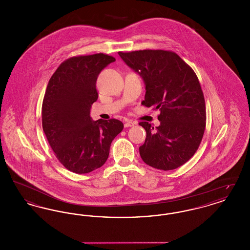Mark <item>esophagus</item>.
<instances>
[{"mask_svg": "<svg viewBox=\"0 0 250 250\" xmlns=\"http://www.w3.org/2000/svg\"><path fill=\"white\" fill-rule=\"evenodd\" d=\"M134 125H135V123L129 120V121H127V122L125 123V127H130V126H133Z\"/></svg>", "mask_w": 250, "mask_h": 250, "instance_id": "1", "label": "esophagus"}]
</instances>
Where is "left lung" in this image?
Masks as SVG:
<instances>
[{
	"label": "left lung",
	"mask_w": 250,
	"mask_h": 250,
	"mask_svg": "<svg viewBox=\"0 0 250 250\" xmlns=\"http://www.w3.org/2000/svg\"><path fill=\"white\" fill-rule=\"evenodd\" d=\"M120 57L145 84V107L159 108L160 125L141 122L146 139L140 147L144 163L177 168L197 152L206 125V109L197 75L175 52L162 49L120 51Z\"/></svg>",
	"instance_id": "8db88e82"
}]
</instances>
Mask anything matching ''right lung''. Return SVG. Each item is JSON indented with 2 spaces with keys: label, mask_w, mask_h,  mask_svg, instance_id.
I'll return each instance as SVG.
<instances>
[{
  "label": "right lung",
  "mask_w": 250,
  "mask_h": 250,
  "mask_svg": "<svg viewBox=\"0 0 250 250\" xmlns=\"http://www.w3.org/2000/svg\"><path fill=\"white\" fill-rule=\"evenodd\" d=\"M115 58L103 53L65 60L51 76L42 105V126L60 162L72 172L88 173L107 161L110 144L124 128L116 119L93 121L99 73Z\"/></svg>",
  "instance_id": "right-lung-1"
}]
</instances>
